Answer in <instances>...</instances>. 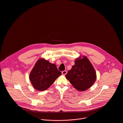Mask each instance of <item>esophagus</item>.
<instances>
[{
	"instance_id": "esophagus-1",
	"label": "esophagus",
	"mask_w": 123,
	"mask_h": 123,
	"mask_svg": "<svg viewBox=\"0 0 123 123\" xmlns=\"http://www.w3.org/2000/svg\"><path fill=\"white\" fill-rule=\"evenodd\" d=\"M67 72L66 71H63L62 72V74L64 75H66L67 74Z\"/></svg>"
}]
</instances>
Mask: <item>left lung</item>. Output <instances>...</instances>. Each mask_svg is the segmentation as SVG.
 <instances>
[{
  "instance_id": "1",
  "label": "left lung",
  "mask_w": 123,
  "mask_h": 123,
  "mask_svg": "<svg viewBox=\"0 0 123 123\" xmlns=\"http://www.w3.org/2000/svg\"><path fill=\"white\" fill-rule=\"evenodd\" d=\"M74 63L65 76L76 90L84 91L90 88L95 82V71L85 56L79 57L75 59Z\"/></svg>"
}]
</instances>
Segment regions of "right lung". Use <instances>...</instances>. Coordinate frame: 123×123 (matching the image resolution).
<instances>
[{"mask_svg":"<svg viewBox=\"0 0 123 123\" xmlns=\"http://www.w3.org/2000/svg\"><path fill=\"white\" fill-rule=\"evenodd\" d=\"M62 73L54 63L40 58L30 74V80L34 89L43 91L48 89Z\"/></svg>","mask_w":123,"mask_h":123,"instance_id":"right-lung-1","label":"right lung"}]
</instances>
